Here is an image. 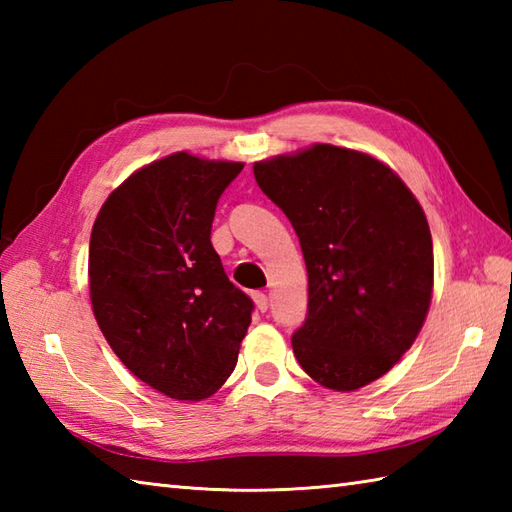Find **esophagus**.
Listing matches in <instances>:
<instances>
[{"instance_id": "34e87169", "label": "esophagus", "mask_w": 512, "mask_h": 512, "mask_svg": "<svg viewBox=\"0 0 512 512\" xmlns=\"http://www.w3.org/2000/svg\"><path fill=\"white\" fill-rule=\"evenodd\" d=\"M253 299H255V306H257L259 312H266L268 310V297L264 295V292H255Z\"/></svg>"}]
</instances>
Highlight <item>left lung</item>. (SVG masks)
<instances>
[{"label":"left lung","mask_w":512,"mask_h":512,"mask_svg":"<svg viewBox=\"0 0 512 512\" xmlns=\"http://www.w3.org/2000/svg\"><path fill=\"white\" fill-rule=\"evenodd\" d=\"M255 180L286 213L308 268V317L292 352L312 380L356 391L416 341L433 295L427 215L385 162L317 143L259 160Z\"/></svg>","instance_id":"1"}]
</instances>
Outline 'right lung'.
Returning a JSON list of instances; mask_svg holds the SVG:
<instances>
[{
    "instance_id": "right-lung-1",
    "label": "right lung",
    "mask_w": 512,
    "mask_h": 512,
    "mask_svg": "<svg viewBox=\"0 0 512 512\" xmlns=\"http://www.w3.org/2000/svg\"><path fill=\"white\" fill-rule=\"evenodd\" d=\"M244 162L187 151L134 171L90 237V299L114 354L173 400L209 398L231 376L250 301L211 244L215 206Z\"/></svg>"
}]
</instances>
